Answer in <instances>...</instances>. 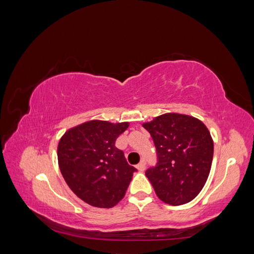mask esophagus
<instances>
[{"mask_svg":"<svg viewBox=\"0 0 254 254\" xmlns=\"http://www.w3.org/2000/svg\"><path fill=\"white\" fill-rule=\"evenodd\" d=\"M145 165H146V164H145V161H144V160L138 163L137 166H136L138 172H144V171H145V167H146Z\"/></svg>","mask_w":254,"mask_h":254,"instance_id":"1","label":"esophagus"}]
</instances>
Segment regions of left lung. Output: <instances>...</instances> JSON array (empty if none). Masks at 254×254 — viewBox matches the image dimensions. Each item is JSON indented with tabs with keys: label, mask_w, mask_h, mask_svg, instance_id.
<instances>
[{
	"label": "left lung",
	"mask_w": 254,
	"mask_h": 254,
	"mask_svg": "<svg viewBox=\"0 0 254 254\" xmlns=\"http://www.w3.org/2000/svg\"><path fill=\"white\" fill-rule=\"evenodd\" d=\"M150 132L157 154L156 166L145 175L157 197L172 206L191 201L209 176L213 141L198 119L180 113H165L143 123Z\"/></svg>",
	"instance_id": "left-lung-1"
}]
</instances>
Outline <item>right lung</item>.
Here are the masks:
<instances>
[{"instance_id":"1","label":"right lung","mask_w":254,"mask_h":254,"mask_svg":"<svg viewBox=\"0 0 254 254\" xmlns=\"http://www.w3.org/2000/svg\"><path fill=\"white\" fill-rule=\"evenodd\" d=\"M127 122L92 120L68 130L58 143V165L69 188L93 207L111 208L126 195L135 167L116 147Z\"/></svg>"}]
</instances>
